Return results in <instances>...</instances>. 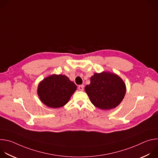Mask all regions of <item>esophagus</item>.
<instances>
[{
	"instance_id": "34e87169",
	"label": "esophagus",
	"mask_w": 158,
	"mask_h": 158,
	"mask_svg": "<svg viewBox=\"0 0 158 158\" xmlns=\"http://www.w3.org/2000/svg\"><path fill=\"white\" fill-rule=\"evenodd\" d=\"M84 85H79V86H78V89L79 90V91H84Z\"/></svg>"
}]
</instances>
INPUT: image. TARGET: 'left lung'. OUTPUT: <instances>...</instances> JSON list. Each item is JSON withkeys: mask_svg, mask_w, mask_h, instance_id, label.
I'll list each match as a JSON object with an SVG mask.
<instances>
[{"mask_svg": "<svg viewBox=\"0 0 158 158\" xmlns=\"http://www.w3.org/2000/svg\"><path fill=\"white\" fill-rule=\"evenodd\" d=\"M85 91L97 107L109 110L118 106L126 94V85L116 74L103 72L95 73Z\"/></svg>", "mask_w": 158, "mask_h": 158, "instance_id": "left-lung-1", "label": "left lung"}]
</instances>
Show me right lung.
I'll list each match as a JSON object with an SVG mask.
<instances>
[{"mask_svg":"<svg viewBox=\"0 0 158 158\" xmlns=\"http://www.w3.org/2000/svg\"><path fill=\"white\" fill-rule=\"evenodd\" d=\"M77 87L64 75H52L39 84L37 93L40 101L51 108H58L67 103Z\"/></svg>","mask_w":158,"mask_h":158,"instance_id":"right-lung-1","label":"right lung"}]
</instances>
